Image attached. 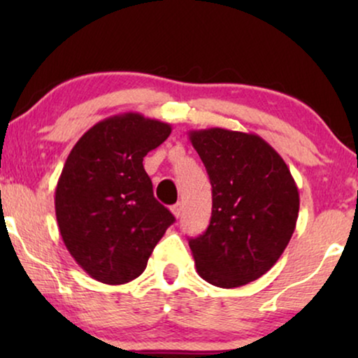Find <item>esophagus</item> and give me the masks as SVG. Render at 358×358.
I'll use <instances>...</instances> for the list:
<instances>
[{
	"instance_id": "1",
	"label": "esophagus",
	"mask_w": 358,
	"mask_h": 358,
	"mask_svg": "<svg viewBox=\"0 0 358 358\" xmlns=\"http://www.w3.org/2000/svg\"><path fill=\"white\" fill-rule=\"evenodd\" d=\"M171 212H173V215L176 218H179L180 215H182V203H176V205H173V207H171Z\"/></svg>"
}]
</instances>
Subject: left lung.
<instances>
[{"label": "left lung", "instance_id": "8db88e82", "mask_svg": "<svg viewBox=\"0 0 358 358\" xmlns=\"http://www.w3.org/2000/svg\"><path fill=\"white\" fill-rule=\"evenodd\" d=\"M189 138L212 184L207 231L189 239L197 273L215 287L246 285L271 271L295 231V179L259 135L215 127Z\"/></svg>", "mask_w": 358, "mask_h": 358}]
</instances>
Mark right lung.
I'll use <instances>...</instances> for the list:
<instances>
[{
  "label": "right lung",
  "mask_w": 358,
  "mask_h": 358,
  "mask_svg": "<svg viewBox=\"0 0 358 358\" xmlns=\"http://www.w3.org/2000/svg\"><path fill=\"white\" fill-rule=\"evenodd\" d=\"M171 125L127 112L97 122L68 155L55 189L62 239L87 275L122 285L141 275L173 213L153 195L143 158Z\"/></svg>",
  "instance_id": "1"
}]
</instances>
